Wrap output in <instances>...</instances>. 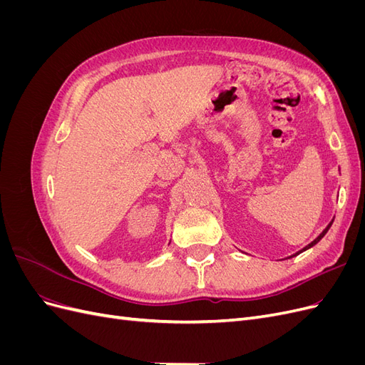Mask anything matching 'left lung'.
<instances>
[{"label":"left lung","instance_id":"8db88e82","mask_svg":"<svg viewBox=\"0 0 365 365\" xmlns=\"http://www.w3.org/2000/svg\"><path fill=\"white\" fill-rule=\"evenodd\" d=\"M332 222H334V219H332V220H330V222H329V225H327V227H326V228H324V230L322 231V233H319V235H318V236H317V237H315V239H314V240L311 242V244H309V245H306V247H304L303 250H300V251H297L295 254H292V256H289L288 259H291V257H294V256H298V254H300V252H303V251H306V250H309V248H312L314 245H317V244H318V242H319V240H322V239L324 237V235H326V233H327V231H329V228H330V225H332Z\"/></svg>","mask_w":365,"mask_h":365}]
</instances>
